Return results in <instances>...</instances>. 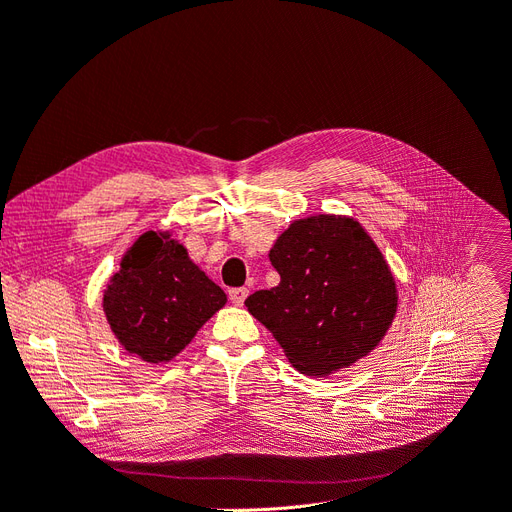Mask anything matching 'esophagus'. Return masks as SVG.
Instances as JSON below:
<instances>
[{
  "label": "esophagus",
  "mask_w": 512,
  "mask_h": 512,
  "mask_svg": "<svg viewBox=\"0 0 512 512\" xmlns=\"http://www.w3.org/2000/svg\"><path fill=\"white\" fill-rule=\"evenodd\" d=\"M246 295H249V291H246L244 287H238V289H230V299H232V304H236V306H242V304H244Z\"/></svg>",
  "instance_id": "esophagus-1"
}]
</instances>
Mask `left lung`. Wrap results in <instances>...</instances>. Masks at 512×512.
Listing matches in <instances>:
<instances>
[{"mask_svg":"<svg viewBox=\"0 0 512 512\" xmlns=\"http://www.w3.org/2000/svg\"><path fill=\"white\" fill-rule=\"evenodd\" d=\"M270 261L280 285L244 304L297 371L325 377L382 342L399 297L380 249L354 219H299L276 240Z\"/></svg>","mask_w":512,"mask_h":512,"instance_id":"left-lung-1","label":"left lung"}]
</instances>
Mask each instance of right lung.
Instances as JSON below:
<instances>
[{"label":"right lung","instance_id":"right-lung-1","mask_svg":"<svg viewBox=\"0 0 512 512\" xmlns=\"http://www.w3.org/2000/svg\"><path fill=\"white\" fill-rule=\"evenodd\" d=\"M225 299L181 244L147 232L111 278L103 308L111 331L130 354L164 363L192 342Z\"/></svg>","mask_w":512,"mask_h":512}]
</instances>
